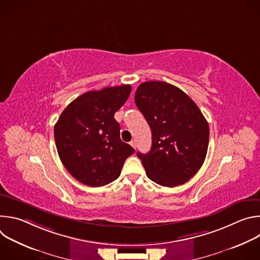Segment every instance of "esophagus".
<instances>
[{"label":"esophagus","mask_w":260,"mask_h":260,"mask_svg":"<svg viewBox=\"0 0 260 260\" xmlns=\"http://www.w3.org/2000/svg\"><path fill=\"white\" fill-rule=\"evenodd\" d=\"M129 144H131V146H132L133 148H135V149H136V146H137V144H136V141H135V140L131 141V142H129Z\"/></svg>","instance_id":"34e87169"}]
</instances>
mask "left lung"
I'll list each match as a JSON object with an SVG mask.
<instances>
[{
    "instance_id": "8db88e82",
    "label": "left lung",
    "mask_w": 260,
    "mask_h": 260,
    "mask_svg": "<svg viewBox=\"0 0 260 260\" xmlns=\"http://www.w3.org/2000/svg\"><path fill=\"white\" fill-rule=\"evenodd\" d=\"M135 102L152 132L150 151L137 154L148 178L166 187L186 183L208 151L209 124L201 110L180 88L162 81L140 84Z\"/></svg>"
}]
</instances>
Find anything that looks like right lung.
I'll list each match as a JSON object with an SVG mask.
<instances>
[{
    "label": "right lung",
    "instance_id": "1",
    "mask_svg": "<svg viewBox=\"0 0 260 260\" xmlns=\"http://www.w3.org/2000/svg\"><path fill=\"white\" fill-rule=\"evenodd\" d=\"M124 84L87 91L70 103L54 125L58 156L68 172L91 187L116 180L134 148L120 140L114 114L126 102Z\"/></svg>",
    "mask_w": 260,
    "mask_h": 260
}]
</instances>
